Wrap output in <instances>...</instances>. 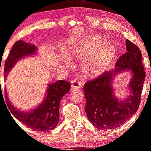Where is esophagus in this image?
<instances>
[{
  "label": "esophagus",
  "mask_w": 151,
  "mask_h": 151,
  "mask_svg": "<svg viewBox=\"0 0 151 151\" xmlns=\"http://www.w3.org/2000/svg\"><path fill=\"white\" fill-rule=\"evenodd\" d=\"M82 87L81 82L78 81V80H74L71 82V88L72 89H80Z\"/></svg>",
  "instance_id": "obj_1"
}]
</instances>
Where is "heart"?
I'll use <instances>...</instances> for the list:
<instances>
[{
  "mask_svg": "<svg viewBox=\"0 0 151 151\" xmlns=\"http://www.w3.org/2000/svg\"><path fill=\"white\" fill-rule=\"evenodd\" d=\"M116 52V47L112 43H107L103 47L101 48L97 53L93 55L90 58L86 59L91 55V50L87 49L84 46L76 47L74 49V55L77 58L84 60L82 64L83 71L88 73H96L105 68L110 62L112 57ZM67 65H71V60L65 58Z\"/></svg>",
  "mask_w": 151,
  "mask_h": 151,
  "instance_id": "heart-1",
  "label": "heart"
}]
</instances>
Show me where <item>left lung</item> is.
Instances as JSON below:
<instances>
[{
    "mask_svg": "<svg viewBox=\"0 0 151 151\" xmlns=\"http://www.w3.org/2000/svg\"><path fill=\"white\" fill-rule=\"evenodd\" d=\"M125 42L127 52L119 58L114 69L105 71L88 80L83 87L88 119L98 129L108 130L121 126L137 112L139 106L145 80L142 56L134 43L128 40ZM125 71L132 74L127 85L129 94L125 99H119L115 95L112 85L116 76Z\"/></svg>",
    "mask_w": 151,
    "mask_h": 151,
    "instance_id": "8db88e82",
    "label": "left lung"
}]
</instances>
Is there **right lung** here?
I'll list each match as a JSON object with an SVG mask.
<instances>
[{"label":"right lung","instance_id":"add662e5","mask_svg":"<svg viewBox=\"0 0 151 151\" xmlns=\"http://www.w3.org/2000/svg\"><path fill=\"white\" fill-rule=\"evenodd\" d=\"M37 52V48L35 44L23 40L16 42L5 62L4 80H6L7 74L20 60L26 57L33 56ZM70 88L71 84L66 80H58L54 83H49L43 100L37 106L27 111H20L13 106L6 91V99L11 113L20 122L28 128L36 131H49L56 128L59 122L60 102Z\"/></svg>","mask_w":151,"mask_h":151}]
</instances>
